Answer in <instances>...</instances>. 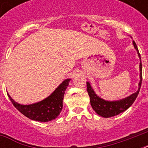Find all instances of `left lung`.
Masks as SVG:
<instances>
[{
    "instance_id": "obj_1",
    "label": "left lung",
    "mask_w": 148,
    "mask_h": 148,
    "mask_svg": "<svg viewBox=\"0 0 148 148\" xmlns=\"http://www.w3.org/2000/svg\"><path fill=\"white\" fill-rule=\"evenodd\" d=\"M133 45L135 50L138 52V57L140 59V81L138 84V90L134 94L131 95L123 99H120L117 101H106L104 99L101 98L95 93L93 88L90 85V82H87V90L89 97H90V102L91 107L95 110L97 114L103 117H110L119 114L121 113L124 112L127 109L131 107L134 101L138 97L139 91H140L141 82H142V65H141V58L138 51V48L136 45L135 42L133 40Z\"/></svg>"
}]
</instances>
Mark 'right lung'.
Here are the masks:
<instances>
[{
	"label": "right lung",
	"instance_id": "obj_1",
	"mask_svg": "<svg viewBox=\"0 0 148 148\" xmlns=\"http://www.w3.org/2000/svg\"><path fill=\"white\" fill-rule=\"evenodd\" d=\"M71 79H66L51 93L40 101L31 104H21L14 100L8 93L13 105L29 119L40 122H48L59 116L63 108V99L65 90Z\"/></svg>",
	"mask_w": 148,
	"mask_h": 148
}]
</instances>
